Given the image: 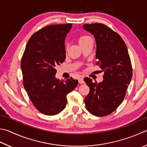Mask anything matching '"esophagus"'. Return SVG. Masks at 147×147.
Wrapping results in <instances>:
<instances>
[{
  "label": "esophagus",
  "instance_id": "esophagus-1",
  "mask_svg": "<svg viewBox=\"0 0 147 147\" xmlns=\"http://www.w3.org/2000/svg\"><path fill=\"white\" fill-rule=\"evenodd\" d=\"M78 82H79L80 84H84L85 82H84V78H83L82 77H80V78H78Z\"/></svg>",
  "mask_w": 147,
  "mask_h": 147
}]
</instances>
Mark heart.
<instances>
[{
	"label": "heart",
	"instance_id": "b5f03b06",
	"mask_svg": "<svg viewBox=\"0 0 147 147\" xmlns=\"http://www.w3.org/2000/svg\"><path fill=\"white\" fill-rule=\"evenodd\" d=\"M90 40H92V38L89 36L85 35V34H82V35H80L77 37V41H78L80 46L82 47L84 46Z\"/></svg>",
	"mask_w": 147,
	"mask_h": 147
}]
</instances>
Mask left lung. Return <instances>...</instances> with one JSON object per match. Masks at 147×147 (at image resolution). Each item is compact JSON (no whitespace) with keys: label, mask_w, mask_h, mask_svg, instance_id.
I'll return each mask as SVG.
<instances>
[{"label":"left lung","mask_w":147,"mask_h":147,"mask_svg":"<svg viewBox=\"0 0 147 147\" xmlns=\"http://www.w3.org/2000/svg\"><path fill=\"white\" fill-rule=\"evenodd\" d=\"M83 27L94 36L96 64L104 71L102 82L84 78L89 92L84 99L87 110L96 116L111 114L122 103L132 77L127 47L119 34L101 23L85 24Z\"/></svg>","instance_id":"obj_1"}]
</instances>
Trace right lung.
Returning <instances> with one entry per match:
<instances>
[{"mask_svg": "<svg viewBox=\"0 0 147 147\" xmlns=\"http://www.w3.org/2000/svg\"><path fill=\"white\" fill-rule=\"evenodd\" d=\"M72 24L49 25L29 38L21 60L23 84L37 110L47 116L65 109L67 95L75 89L78 80L55 78V67L65 59V38Z\"/></svg>", "mask_w": 147, "mask_h": 147, "instance_id": "add662e5", "label": "right lung"}]
</instances>
